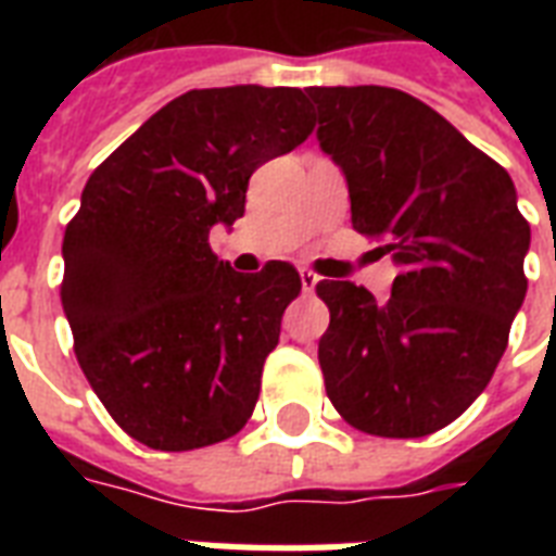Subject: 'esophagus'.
I'll return each instance as SVG.
<instances>
[{
	"label": "esophagus",
	"instance_id": "obj_1",
	"mask_svg": "<svg viewBox=\"0 0 556 556\" xmlns=\"http://www.w3.org/2000/svg\"><path fill=\"white\" fill-rule=\"evenodd\" d=\"M300 282H303V291H305V294H312L314 288H317V282H320V277H317L314 270L300 268Z\"/></svg>",
	"mask_w": 556,
	"mask_h": 556
}]
</instances>
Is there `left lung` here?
<instances>
[{
	"instance_id": "1",
	"label": "left lung",
	"mask_w": 556,
	"mask_h": 556,
	"mask_svg": "<svg viewBox=\"0 0 556 556\" xmlns=\"http://www.w3.org/2000/svg\"><path fill=\"white\" fill-rule=\"evenodd\" d=\"M317 141L343 169L352 227L401 274L387 300L323 279L326 395L352 427L421 439L482 395L526 300L531 227L505 169L413 94L314 86Z\"/></svg>"
}]
</instances>
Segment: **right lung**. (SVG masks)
<instances>
[{"label": "right lung", "mask_w": 556, "mask_h": 556, "mask_svg": "<svg viewBox=\"0 0 556 556\" xmlns=\"http://www.w3.org/2000/svg\"><path fill=\"white\" fill-rule=\"evenodd\" d=\"M312 129L300 89H192L83 187L63 236L60 300L83 375L147 447H207L251 418L303 282L288 262L236 274L210 251V227L233 225L253 169Z\"/></svg>", "instance_id": "1"}]
</instances>
